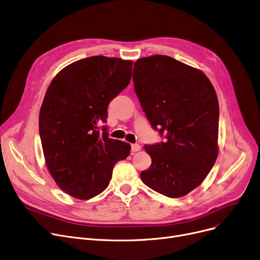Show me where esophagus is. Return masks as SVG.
Here are the masks:
<instances>
[{
	"label": "esophagus",
	"instance_id": "34e87169",
	"mask_svg": "<svg viewBox=\"0 0 260 260\" xmlns=\"http://www.w3.org/2000/svg\"><path fill=\"white\" fill-rule=\"evenodd\" d=\"M131 150H132V152L140 151V150H141V145H139V144H133V145H131Z\"/></svg>",
	"mask_w": 260,
	"mask_h": 260
}]
</instances>
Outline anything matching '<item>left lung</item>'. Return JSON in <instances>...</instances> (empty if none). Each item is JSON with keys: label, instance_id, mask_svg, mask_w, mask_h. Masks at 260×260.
<instances>
[{"label": "left lung", "instance_id": "8db88e82", "mask_svg": "<svg viewBox=\"0 0 260 260\" xmlns=\"http://www.w3.org/2000/svg\"><path fill=\"white\" fill-rule=\"evenodd\" d=\"M133 83L151 126L167 139L145 146L152 162L141 178L165 196H185L205 180L218 156L215 89L202 70L160 54L136 60Z\"/></svg>", "mask_w": 260, "mask_h": 260}]
</instances>
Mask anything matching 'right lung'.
<instances>
[{
    "label": "right lung",
    "instance_id": "add662e5",
    "mask_svg": "<svg viewBox=\"0 0 260 260\" xmlns=\"http://www.w3.org/2000/svg\"><path fill=\"white\" fill-rule=\"evenodd\" d=\"M130 59L95 55L66 66L51 81L41 107L39 129L45 162L56 185L79 200L108 187L114 165L130 145L108 137L109 103L130 83Z\"/></svg>",
    "mask_w": 260,
    "mask_h": 260
}]
</instances>
